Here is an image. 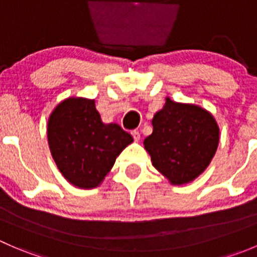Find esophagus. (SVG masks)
Masks as SVG:
<instances>
[{"instance_id": "esophagus-1", "label": "esophagus", "mask_w": 257, "mask_h": 257, "mask_svg": "<svg viewBox=\"0 0 257 257\" xmlns=\"http://www.w3.org/2000/svg\"><path fill=\"white\" fill-rule=\"evenodd\" d=\"M132 136H133V138H134V141H137L138 142L139 139H141V133H139V131H132Z\"/></svg>"}]
</instances>
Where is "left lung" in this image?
<instances>
[{"label": "left lung", "instance_id": "obj_1", "mask_svg": "<svg viewBox=\"0 0 257 257\" xmlns=\"http://www.w3.org/2000/svg\"><path fill=\"white\" fill-rule=\"evenodd\" d=\"M152 124L145 149L154 168L170 183H190L208 168L219 144V126L209 112L168 98Z\"/></svg>", "mask_w": 257, "mask_h": 257}]
</instances>
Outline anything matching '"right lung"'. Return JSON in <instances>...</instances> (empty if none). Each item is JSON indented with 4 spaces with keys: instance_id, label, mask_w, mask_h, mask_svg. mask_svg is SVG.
Listing matches in <instances>:
<instances>
[{
    "instance_id": "1",
    "label": "right lung",
    "mask_w": 257,
    "mask_h": 257,
    "mask_svg": "<svg viewBox=\"0 0 257 257\" xmlns=\"http://www.w3.org/2000/svg\"><path fill=\"white\" fill-rule=\"evenodd\" d=\"M52 157L63 177L82 189L99 185L133 137L118 124H104L94 100L68 98L48 120Z\"/></svg>"
}]
</instances>
